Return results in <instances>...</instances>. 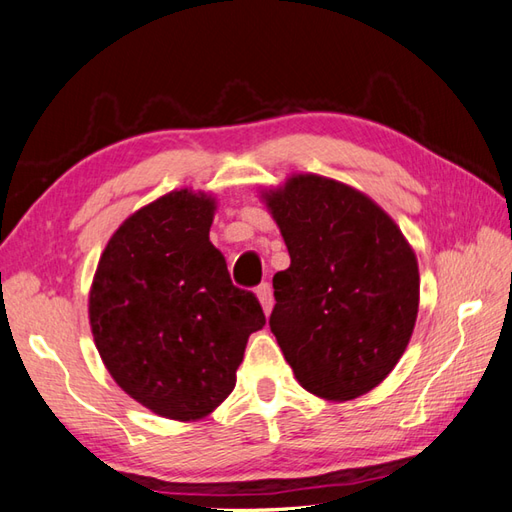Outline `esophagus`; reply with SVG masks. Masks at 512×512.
I'll list each match as a JSON object with an SVG mask.
<instances>
[{
  "mask_svg": "<svg viewBox=\"0 0 512 512\" xmlns=\"http://www.w3.org/2000/svg\"><path fill=\"white\" fill-rule=\"evenodd\" d=\"M257 297H259V301H262L264 312L270 314V310H273V306H275V299H273V288H270L268 281L257 286Z\"/></svg>",
  "mask_w": 512,
  "mask_h": 512,
  "instance_id": "esophagus-1",
  "label": "esophagus"
}]
</instances>
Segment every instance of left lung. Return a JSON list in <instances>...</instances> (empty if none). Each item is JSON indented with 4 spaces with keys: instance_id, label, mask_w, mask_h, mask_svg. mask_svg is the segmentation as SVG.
Here are the masks:
<instances>
[{
    "instance_id": "1",
    "label": "left lung",
    "mask_w": 512,
    "mask_h": 512,
    "mask_svg": "<svg viewBox=\"0 0 512 512\" xmlns=\"http://www.w3.org/2000/svg\"><path fill=\"white\" fill-rule=\"evenodd\" d=\"M290 253L270 330L303 389L350 400L394 369L418 317L416 255L394 220L347 184L295 176L266 195Z\"/></svg>"
}]
</instances>
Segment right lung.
I'll list each match as a JSON object with an SVG mask.
<instances>
[{
    "label": "right lung",
    "instance_id": "obj_1",
    "mask_svg": "<svg viewBox=\"0 0 512 512\" xmlns=\"http://www.w3.org/2000/svg\"><path fill=\"white\" fill-rule=\"evenodd\" d=\"M213 209L184 189L134 213L105 246L90 292L94 343L112 378L173 420H198L231 394L248 336L266 323L209 242Z\"/></svg>",
    "mask_w": 512,
    "mask_h": 512
}]
</instances>
